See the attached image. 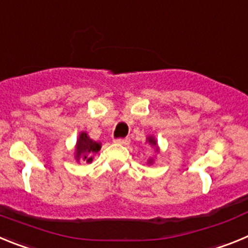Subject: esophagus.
Returning a JSON list of instances; mask_svg holds the SVG:
<instances>
[{
  "label": "esophagus",
  "mask_w": 248,
  "mask_h": 248,
  "mask_svg": "<svg viewBox=\"0 0 248 248\" xmlns=\"http://www.w3.org/2000/svg\"><path fill=\"white\" fill-rule=\"evenodd\" d=\"M115 143L117 144H122V145H128L130 143V140L128 138H124V139H115Z\"/></svg>",
  "instance_id": "esophagus-1"
}]
</instances>
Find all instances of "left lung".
<instances>
[{
    "instance_id": "1",
    "label": "left lung",
    "mask_w": 248,
    "mask_h": 248,
    "mask_svg": "<svg viewBox=\"0 0 248 248\" xmlns=\"http://www.w3.org/2000/svg\"><path fill=\"white\" fill-rule=\"evenodd\" d=\"M146 143H148L149 145L151 146V149L154 150L155 154H157V153H159L160 148H159V145H157V140L155 139L154 135H149V137H146ZM154 161H155L154 157H149V159H148V165H151V164L154 163Z\"/></svg>"
}]
</instances>
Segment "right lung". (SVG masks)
<instances>
[{"instance_id":"obj_1","label":"right lung","mask_w":248,"mask_h":248,"mask_svg":"<svg viewBox=\"0 0 248 248\" xmlns=\"http://www.w3.org/2000/svg\"><path fill=\"white\" fill-rule=\"evenodd\" d=\"M100 148H102V144L99 141L91 139L87 131H80L77 138L76 146H74V159L79 164H91Z\"/></svg>"}]
</instances>
